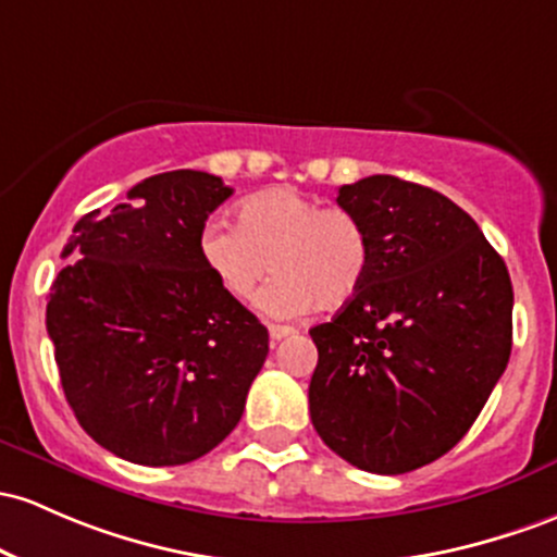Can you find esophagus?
I'll return each mask as SVG.
<instances>
[{
	"mask_svg": "<svg viewBox=\"0 0 557 557\" xmlns=\"http://www.w3.org/2000/svg\"><path fill=\"white\" fill-rule=\"evenodd\" d=\"M298 330L290 327V325H269V338L272 341H283L288 338V335H296Z\"/></svg>",
	"mask_w": 557,
	"mask_h": 557,
	"instance_id": "1",
	"label": "esophagus"
}]
</instances>
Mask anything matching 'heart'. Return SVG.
<instances>
[{"instance_id":"b5f03b06","label":"heart","mask_w":557,"mask_h":557,"mask_svg":"<svg viewBox=\"0 0 557 557\" xmlns=\"http://www.w3.org/2000/svg\"><path fill=\"white\" fill-rule=\"evenodd\" d=\"M195 248L232 301H250L267 274H277L261 296L272 317H296L317 304L346 307L362 290L372 259L368 230L351 211L325 209L293 187L240 200L235 227L211 219Z\"/></svg>"}]
</instances>
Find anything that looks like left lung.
I'll use <instances>...</instances> for the list:
<instances>
[{
    "instance_id": "left-lung-1",
    "label": "left lung",
    "mask_w": 557,
    "mask_h": 557,
    "mask_svg": "<svg viewBox=\"0 0 557 557\" xmlns=\"http://www.w3.org/2000/svg\"><path fill=\"white\" fill-rule=\"evenodd\" d=\"M370 235L362 290L317 344L311 423L346 462L396 475L455 447L497 386L512 346L503 256L436 189L375 174L338 189Z\"/></svg>"
}]
</instances>
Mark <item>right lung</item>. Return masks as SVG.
<instances>
[{
	"label": "right lung",
	"mask_w": 557,
	"mask_h": 557,
	"mask_svg": "<svg viewBox=\"0 0 557 557\" xmlns=\"http://www.w3.org/2000/svg\"><path fill=\"white\" fill-rule=\"evenodd\" d=\"M230 195L206 171L148 176L129 203L78 219L63 248L73 261L52 283L47 333L65 399L100 447L137 466H185L222 444L269 354L267 327L195 248Z\"/></svg>",
	"instance_id": "1"
}]
</instances>
